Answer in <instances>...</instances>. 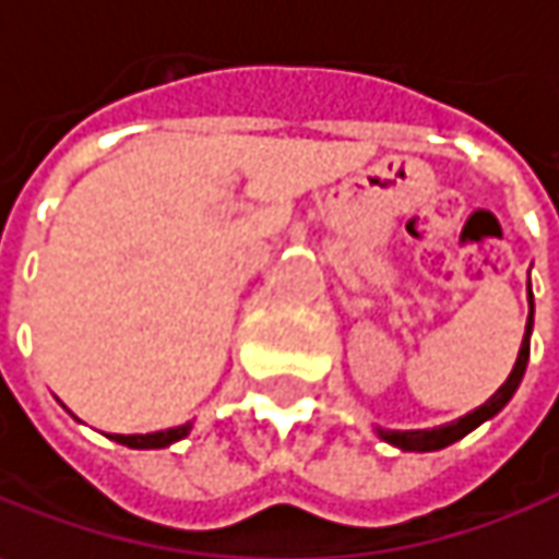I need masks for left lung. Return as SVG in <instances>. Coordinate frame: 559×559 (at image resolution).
<instances>
[{
	"instance_id": "left-lung-1",
	"label": "left lung",
	"mask_w": 559,
	"mask_h": 559,
	"mask_svg": "<svg viewBox=\"0 0 559 559\" xmlns=\"http://www.w3.org/2000/svg\"><path fill=\"white\" fill-rule=\"evenodd\" d=\"M532 312H535V304H532V287H528V322H525V334H522V347H520V356H516V366H513V372L507 376V381H503L498 391H495L488 401L481 403L478 409H473V413H466V416H460V419H453V423L448 425H438V428H409V431L376 428L378 438L401 450L428 453V450H444L450 448V444H456L460 438H466V435L475 431L481 423L495 419L500 409L510 403V397L516 394L522 376H525V366H528V337H532Z\"/></svg>"
}]
</instances>
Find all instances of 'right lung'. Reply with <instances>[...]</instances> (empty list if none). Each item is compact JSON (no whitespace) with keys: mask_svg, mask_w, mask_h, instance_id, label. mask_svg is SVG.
Masks as SVG:
<instances>
[{"mask_svg":"<svg viewBox=\"0 0 559 559\" xmlns=\"http://www.w3.org/2000/svg\"><path fill=\"white\" fill-rule=\"evenodd\" d=\"M190 428L193 423L178 425V428H165V431H153V435H109L111 441H118V444H124V448H134V450H158V448H168V444H175V441H181L190 435Z\"/></svg>","mask_w":559,"mask_h":559,"instance_id":"right-lung-1","label":"right lung"}]
</instances>
